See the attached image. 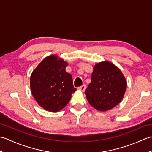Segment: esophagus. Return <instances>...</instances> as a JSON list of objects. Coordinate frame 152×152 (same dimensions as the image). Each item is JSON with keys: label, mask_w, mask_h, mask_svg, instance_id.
Segmentation results:
<instances>
[{"label": "esophagus", "mask_w": 152, "mask_h": 152, "mask_svg": "<svg viewBox=\"0 0 152 152\" xmlns=\"http://www.w3.org/2000/svg\"><path fill=\"white\" fill-rule=\"evenodd\" d=\"M86 85H83V86H82L79 87V88H78V90H80V91H82V92H83V91H84L85 90H86Z\"/></svg>", "instance_id": "34e87169"}]
</instances>
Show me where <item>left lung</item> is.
<instances>
[{"mask_svg":"<svg viewBox=\"0 0 152 152\" xmlns=\"http://www.w3.org/2000/svg\"><path fill=\"white\" fill-rule=\"evenodd\" d=\"M126 89L127 80L120 69L110 61H102L93 67L86 98L93 108L106 112L122 101Z\"/></svg>","mask_w":152,"mask_h":152,"instance_id":"1","label":"left lung"}]
</instances>
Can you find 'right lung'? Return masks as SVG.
<instances>
[{
  "label": "right lung",
  "mask_w": 152,
  "mask_h": 152,
  "mask_svg": "<svg viewBox=\"0 0 152 152\" xmlns=\"http://www.w3.org/2000/svg\"><path fill=\"white\" fill-rule=\"evenodd\" d=\"M68 63L57 55L45 57L30 78L31 93L37 103L47 111L57 112L70 101L74 88L72 76L66 72Z\"/></svg>",
  "instance_id": "right-lung-1"
}]
</instances>
